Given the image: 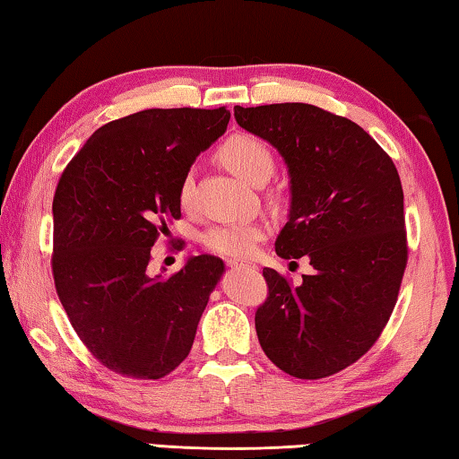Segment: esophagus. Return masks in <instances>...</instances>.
I'll return each mask as SVG.
<instances>
[{
  "instance_id": "obj_1",
  "label": "esophagus",
  "mask_w": 459,
  "mask_h": 459,
  "mask_svg": "<svg viewBox=\"0 0 459 459\" xmlns=\"http://www.w3.org/2000/svg\"><path fill=\"white\" fill-rule=\"evenodd\" d=\"M227 265H229L230 269H251V271L257 269L255 265H251V263H238V261H229Z\"/></svg>"
}]
</instances>
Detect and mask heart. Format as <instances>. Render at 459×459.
I'll use <instances>...</instances> for the list:
<instances>
[{
    "instance_id": "obj_1",
    "label": "heart",
    "mask_w": 459,
    "mask_h": 459,
    "mask_svg": "<svg viewBox=\"0 0 459 459\" xmlns=\"http://www.w3.org/2000/svg\"><path fill=\"white\" fill-rule=\"evenodd\" d=\"M221 164L240 180L251 186H263L273 174V153L261 139L253 135H232L219 150ZM192 176H186L180 184V204L188 206L192 200ZM267 235V227L257 221L216 224L202 237L208 251L222 257L247 259L257 251V245Z\"/></svg>"
}]
</instances>
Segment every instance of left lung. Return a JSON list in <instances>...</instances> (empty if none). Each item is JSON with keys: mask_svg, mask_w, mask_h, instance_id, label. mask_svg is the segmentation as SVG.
<instances>
[{"mask_svg": "<svg viewBox=\"0 0 459 459\" xmlns=\"http://www.w3.org/2000/svg\"><path fill=\"white\" fill-rule=\"evenodd\" d=\"M235 119L273 145L290 174L277 255L314 267L295 287L263 269L259 344L287 375L330 377L368 352L397 304L407 265L397 168L360 126L320 107H235Z\"/></svg>", "mask_w": 459, "mask_h": 459, "instance_id": "8db88e82", "label": "left lung"}]
</instances>
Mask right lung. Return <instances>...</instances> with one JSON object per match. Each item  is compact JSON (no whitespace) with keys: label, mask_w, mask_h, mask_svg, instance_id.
<instances>
[{"label":"right lung","mask_w":459,"mask_h":459,"mask_svg":"<svg viewBox=\"0 0 459 459\" xmlns=\"http://www.w3.org/2000/svg\"><path fill=\"white\" fill-rule=\"evenodd\" d=\"M230 111L147 108L107 123L66 166L52 202L54 283L97 360L134 378H161L188 356L224 273L212 255L168 275L147 263L166 219H180V184L224 131Z\"/></svg>","instance_id":"obj_1"}]
</instances>
